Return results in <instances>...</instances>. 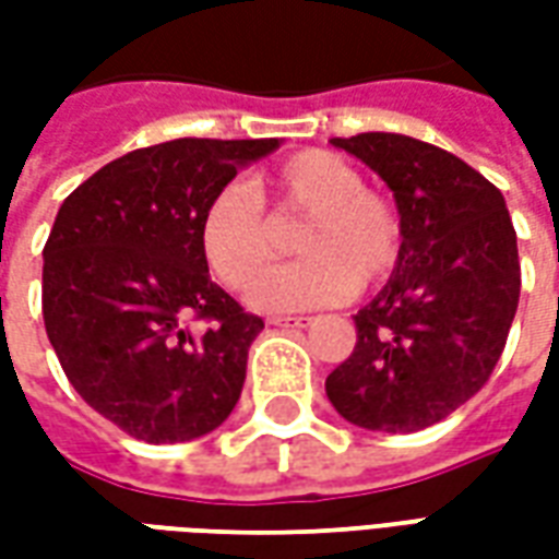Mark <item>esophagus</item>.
<instances>
[{
    "instance_id": "obj_1",
    "label": "esophagus",
    "mask_w": 559,
    "mask_h": 559,
    "mask_svg": "<svg viewBox=\"0 0 559 559\" xmlns=\"http://www.w3.org/2000/svg\"><path fill=\"white\" fill-rule=\"evenodd\" d=\"M269 323L281 329H305L311 323V317H272Z\"/></svg>"
}]
</instances>
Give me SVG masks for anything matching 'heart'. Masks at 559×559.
I'll use <instances>...</instances> for the list:
<instances>
[{"mask_svg":"<svg viewBox=\"0 0 559 559\" xmlns=\"http://www.w3.org/2000/svg\"><path fill=\"white\" fill-rule=\"evenodd\" d=\"M276 211L309 215L297 253L302 264L259 274L274 253V234L262 203ZM404 224L399 206L374 188H365L362 173L326 148H302L284 158L266 179L224 185L209 197L200 215V248L212 275L248 293L260 311H305L350 299L356 287H374L399 266Z\"/></svg>","mask_w":559,"mask_h":559,"instance_id":"heart-1","label":"heart"}]
</instances>
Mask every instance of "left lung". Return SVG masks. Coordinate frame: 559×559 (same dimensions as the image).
Wrapping results in <instances>:
<instances>
[{"label":"left lung","instance_id":"1","mask_svg":"<svg viewBox=\"0 0 559 559\" xmlns=\"http://www.w3.org/2000/svg\"><path fill=\"white\" fill-rule=\"evenodd\" d=\"M392 188L404 245L365 305L350 359L326 377L332 407L368 431L411 433L479 392L506 347L521 293L503 194L431 143L368 131L335 138Z\"/></svg>","mask_w":559,"mask_h":559}]
</instances>
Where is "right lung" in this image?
<instances>
[{
    "label": "right lung",
    "instance_id": "right-lung-1",
    "mask_svg": "<svg viewBox=\"0 0 559 559\" xmlns=\"http://www.w3.org/2000/svg\"><path fill=\"white\" fill-rule=\"evenodd\" d=\"M275 148V138L134 148L59 206L44 245L47 338L80 399L143 443L215 431L242 395L263 320L209 278L200 215Z\"/></svg>",
    "mask_w": 559,
    "mask_h": 559
}]
</instances>
